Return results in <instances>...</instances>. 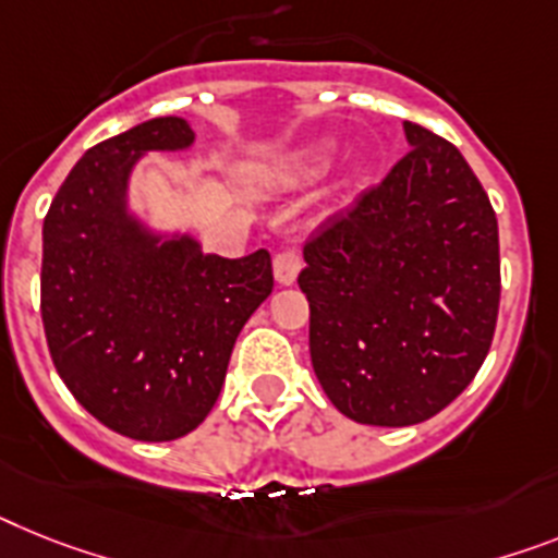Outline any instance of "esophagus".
I'll return each mask as SVG.
<instances>
[{
	"instance_id": "obj_1",
	"label": "esophagus",
	"mask_w": 558,
	"mask_h": 558,
	"mask_svg": "<svg viewBox=\"0 0 558 558\" xmlns=\"http://www.w3.org/2000/svg\"><path fill=\"white\" fill-rule=\"evenodd\" d=\"M271 266H275V280L283 283V287H289V283H294V278H298V271H301V252L294 250V246H287V250H280L278 255H275Z\"/></svg>"
}]
</instances>
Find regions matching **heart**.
Instances as JSON below:
<instances>
[{
  "label": "heart",
  "instance_id": "b5f03b06",
  "mask_svg": "<svg viewBox=\"0 0 558 558\" xmlns=\"http://www.w3.org/2000/svg\"><path fill=\"white\" fill-rule=\"evenodd\" d=\"M323 163H326V149H317V153H312L308 158H303L301 167L292 172V178H294V181H301V178L317 175V172L323 170Z\"/></svg>",
  "mask_w": 558,
  "mask_h": 558
}]
</instances>
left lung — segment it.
Segmentation results:
<instances>
[{"mask_svg": "<svg viewBox=\"0 0 558 558\" xmlns=\"http://www.w3.org/2000/svg\"><path fill=\"white\" fill-rule=\"evenodd\" d=\"M409 153L306 241L308 351L335 409L363 425L423 423L488 357L499 227L451 142L405 121Z\"/></svg>", "mask_w": 558, "mask_h": 558, "instance_id": "left-lung-1", "label": "left lung"}]
</instances>
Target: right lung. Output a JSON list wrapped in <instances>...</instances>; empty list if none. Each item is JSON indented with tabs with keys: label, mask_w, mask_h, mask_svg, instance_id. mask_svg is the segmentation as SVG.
Returning a JSON list of instances; mask_svg holds the SVG:
<instances>
[{
	"label": "right lung",
	"mask_w": 558,
	"mask_h": 558,
	"mask_svg": "<svg viewBox=\"0 0 558 558\" xmlns=\"http://www.w3.org/2000/svg\"><path fill=\"white\" fill-rule=\"evenodd\" d=\"M184 119H149L78 158L41 229V323L70 395L98 423L144 442L198 428L229 354L271 294V257L204 252L192 238L158 243L124 209L147 149L190 147Z\"/></svg>",
	"instance_id": "1"
}]
</instances>
